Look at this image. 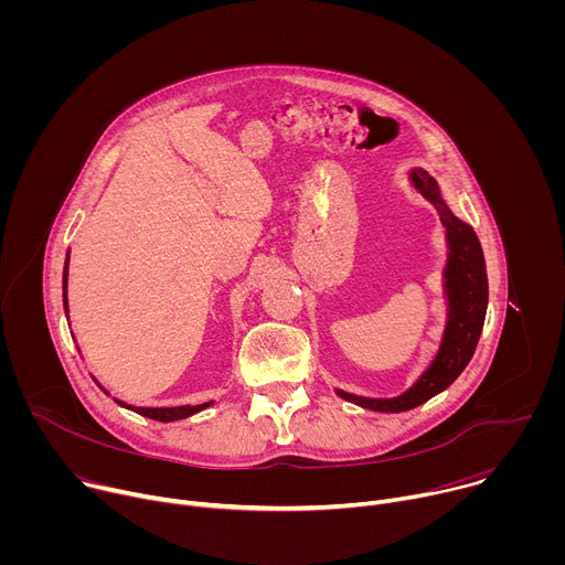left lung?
<instances>
[{"label": "left lung", "mask_w": 565, "mask_h": 565, "mask_svg": "<svg viewBox=\"0 0 565 565\" xmlns=\"http://www.w3.org/2000/svg\"><path fill=\"white\" fill-rule=\"evenodd\" d=\"M412 179L418 192L438 207L449 241V262L445 268L449 319L440 351L431 366L420 375V380L397 397H362L347 391H338L340 397L355 402V405L364 409L388 414L409 412L423 405V402H427L436 393L445 391L462 373V369L469 364L476 351L488 312L486 257H482V248L476 232L451 214V210L440 199L436 181L427 172L416 170Z\"/></svg>", "instance_id": "left-lung-1"}]
</instances>
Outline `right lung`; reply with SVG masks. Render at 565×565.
Returning a JSON list of instances; mask_svg holds the SVG:
<instances>
[{
  "mask_svg": "<svg viewBox=\"0 0 565 565\" xmlns=\"http://www.w3.org/2000/svg\"><path fill=\"white\" fill-rule=\"evenodd\" d=\"M66 277H68V255H66V264H64V275H62V290H64V310L68 312V301H66ZM118 405L145 416V418H151V420H158V423H172V420H181V418H188L201 409H205L210 402H205V405H196V407H163V409H149V407H129L125 405V402L116 399Z\"/></svg>",
  "mask_w": 565,
  "mask_h": 565,
  "instance_id": "right-lung-1",
  "label": "right lung"
}]
</instances>
